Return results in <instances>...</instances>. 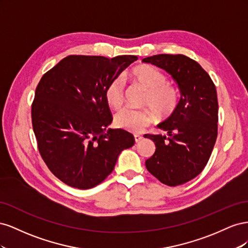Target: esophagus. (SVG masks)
<instances>
[{
	"mask_svg": "<svg viewBox=\"0 0 248 248\" xmlns=\"http://www.w3.org/2000/svg\"><path fill=\"white\" fill-rule=\"evenodd\" d=\"M142 140V137L141 136H139V134H136V136H134V140H136V142H139V141H140Z\"/></svg>",
	"mask_w": 248,
	"mask_h": 248,
	"instance_id": "34e87169",
	"label": "esophagus"
}]
</instances>
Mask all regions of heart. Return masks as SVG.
<instances>
[{
	"label": "heart",
	"mask_w": 248,
	"mask_h": 248,
	"mask_svg": "<svg viewBox=\"0 0 248 248\" xmlns=\"http://www.w3.org/2000/svg\"><path fill=\"white\" fill-rule=\"evenodd\" d=\"M130 79L147 91L145 106L153 109L125 108L116 115L115 122L120 128L132 133H140L154 121V112L159 118L170 116L175 110L179 93L175 86L166 82L164 74L153 66L141 65L129 73ZM108 106L119 109L124 102L123 81L117 78L110 81L104 92Z\"/></svg>",
	"instance_id": "heart-1"
}]
</instances>
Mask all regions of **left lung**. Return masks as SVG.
<instances>
[{"label": "left lung", "mask_w": 248, "mask_h": 248, "mask_svg": "<svg viewBox=\"0 0 248 248\" xmlns=\"http://www.w3.org/2000/svg\"><path fill=\"white\" fill-rule=\"evenodd\" d=\"M142 62L167 71L180 91L175 110L157 125L167 136L145 137L156 147L146 168L163 184L181 185L201 174L211 156L218 121L216 88L202 66L184 55H156Z\"/></svg>", "instance_id": "left-lung-1"}]
</instances>
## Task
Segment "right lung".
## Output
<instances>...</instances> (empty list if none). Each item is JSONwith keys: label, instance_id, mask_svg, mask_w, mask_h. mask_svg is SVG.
I'll return each mask as SVG.
<instances>
[{"label": "right lung", "instance_id": "add662e5", "mask_svg": "<svg viewBox=\"0 0 248 248\" xmlns=\"http://www.w3.org/2000/svg\"><path fill=\"white\" fill-rule=\"evenodd\" d=\"M136 56H68L41 78L32 104L40 155L58 179L74 188L100 184L119 154L134 145L131 133L108 127L104 92Z\"/></svg>", "mask_w": 248, "mask_h": 248}]
</instances>
